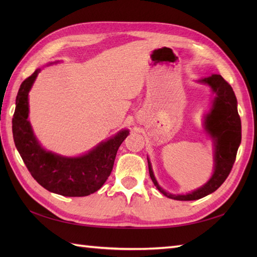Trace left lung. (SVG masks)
Returning <instances> with one entry per match:
<instances>
[{"mask_svg":"<svg viewBox=\"0 0 257 257\" xmlns=\"http://www.w3.org/2000/svg\"><path fill=\"white\" fill-rule=\"evenodd\" d=\"M201 81L210 85L216 94L211 112L205 118V129L215 141V169L209 182L194 192L185 195L167 193L158 184L148 160L150 178L157 189L168 198L179 201L198 200L219 189L232 170L238 146L241 144V118L237 112L236 97L231 85L217 74H213Z\"/></svg>","mask_w":257,"mask_h":257,"instance_id":"8db88e82","label":"left lung"}]
</instances>
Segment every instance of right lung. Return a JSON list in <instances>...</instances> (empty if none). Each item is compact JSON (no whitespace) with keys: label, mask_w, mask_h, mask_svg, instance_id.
<instances>
[{"label":"right lung","mask_w":257,"mask_h":257,"mask_svg":"<svg viewBox=\"0 0 257 257\" xmlns=\"http://www.w3.org/2000/svg\"><path fill=\"white\" fill-rule=\"evenodd\" d=\"M41 69L27 77L16 96L12 119L16 149L27 170L43 188L64 196H86L99 190L112 171L118 148L129 132L122 130L87 155L65 158L44 150L33 135L29 117V91Z\"/></svg>","instance_id":"obj_1"}]
</instances>
